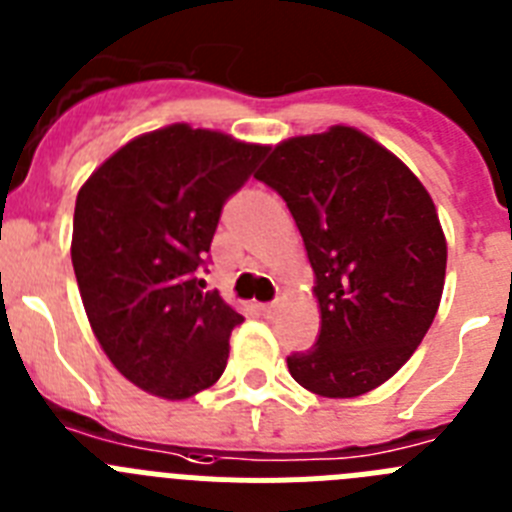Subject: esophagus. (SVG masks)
Masks as SVG:
<instances>
[{"label":"esophagus","instance_id":"34e87169","mask_svg":"<svg viewBox=\"0 0 512 512\" xmlns=\"http://www.w3.org/2000/svg\"><path fill=\"white\" fill-rule=\"evenodd\" d=\"M259 310L264 318H274L277 315V302H264V305H259Z\"/></svg>","mask_w":512,"mask_h":512}]
</instances>
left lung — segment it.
<instances>
[{"label": "left lung", "instance_id": "8db88e82", "mask_svg": "<svg viewBox=\"0 0 512 512\" xmlns=\"http://www.w3.org/2000/svg\"><path fill=\"white\" fill-rule=\"evenodd\" d=\"M256 179L282 194L315 271L320 336L287 356L320 397L377 390L436 318L446 235L428 189L366 133L333 125L274 146Z\"/></svg>", "mask_w": 512, "mask_h": 512}]
</instances>
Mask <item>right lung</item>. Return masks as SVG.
<instances>
[{
    "instance_id": "1",
    "label": "right lung",
    "mask_w": 512,
    "mask_h": 512,
    "mask_svg": "<svg viewBox=\"0 0 512 512\" xmlns=\"http://www.w3.org/2000/svg\"><path fill=\"white\" fill-rule=\"evenodd\" d=\"M269 146L174 122L112 153L76 194L71 261L99 346L148 395L187 400L220 379L243 315L205 292L220 210Z\"/></svg>"
}]
</instances>
